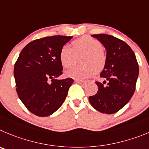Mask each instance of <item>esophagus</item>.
Listing matches in <instances>:
<instances>
[{"label": "esophagus", "instance_id": "1", "mask_svg": "<svg viewBox=\"0 0 149 149\" xmlns=\"http://www.w3.org/2000/svg\"><path fill=\"white\" fill-rule=\"evenodd\" d=\"M75 81L77 83H79V84H85V83H87V81H84V80H81V79H76L75 80Z\"/></svg>", "mask_w": 149, "mask_h": 149}]
</instances>
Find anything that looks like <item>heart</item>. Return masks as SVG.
<instances>
[{
	"instance_id": "b5f03b06",
	"label": "heart",
	"mask_w": 149,
	"mask_h": 149,
	"mask_svg": "<svg viewBox=\"0 0 149 149\" xmlns=\"http://www.w3.org/2000/svg\"><path fill=\"white\" fill-rule=\"evenodd\" d=\"M80 57L81 65L66 72L69 77L82 79L91 76L95 71L103 69L106 63V55L99 40L90 36H83L72 42V48L64 46L59 52V60L65 68H70L76 63L77 56Z\"/></svg>"
}]
</instances>
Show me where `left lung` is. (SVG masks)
Wrapping results in <instances>:
<instances>
[{"instance_id": "1", "label": "left lung", "mask_w": 149, "mask_h": 149, "mask_svg": "<svg viewBox=\"0 0 149 149\" xmlns=\"http://www.w3.org/2000/svg\"><path fill=\"white\" fill-rule=\"evenodd\" d=\"M106 49V63L96 81L97 93L89 96L91 105L101 113L112 114L120 111L133 96L139 75L136 56L125 41L106 34L92 35ZM107 84L105 85L106 81Z\"/></svg>"}]
</instances>
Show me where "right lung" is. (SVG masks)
<instances>
[{"mask_svg": "<svg viewBox=\"0 0 149 149\" xmlns=\"http://www.w3.org/2000/svg\"><path fill=\"white\" fill-rule=\"evenodd\" d=\"M72 36H53L36 39L23 48L14 67L16 91L33 114L47 116L65 102L73 79H56L62 74L59 52Z\"/></svg>", "mask_w": 149, "mask_h": 149, "instance_id": "add662e5", "label": "right lung"}]
</instances>
